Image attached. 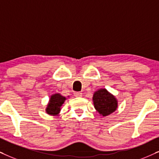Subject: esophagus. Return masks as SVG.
I'll use <instances>...</instances> for the list:
<instances>
[{"instance_id": "esophagus-1", "label": "esophagus", "mask_w": 159, "mask_h": 159, "mask_svg": "<svg viewBox=\"0 0 159 159\" xmlns=\"http://www.w3.org/2000/svg\"><path fill=\"white\" fill-rule=\"evenodd\" d=\"M74 96L76 98H81L82 96H83V94H82L81 92H75V93H74Z\"/></svg>"}]
</instances>
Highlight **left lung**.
I'll return each instance as SVG.
<instances>
[{"instance_id":"obj_1","label":"left lung","mask_w":159,"mask_h":159,"mask_svg":"<svg viewBox=\"0 0 159 159\" xmlns=\"http://www.w3.org/2000/svg\"><path fill=\"white\" fill-rule=\"evenodd\" d=\"M94 107L100 116H106L113 113L118 108V100L114 94L106 89H99L92 97Z\"/></svg>"}]
</instances>
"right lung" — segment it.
<instances>
[{
	"label": "right lung",
	"instance_id": "add662e5",
	"mask_svg": "<svg viewBox=\"0 0 159 159\" xmlns=\"http://www.w3.org/2000/svg\"><path fill=\"white\" fill-rule=\"evenodd\" d=\"M69 98V96H68ZM67 98L61 95L59 93H55L51 95L49 101L46 106V113L51 116H58L61 110V106L63 105Z\"/></svg>",
	"mask_w": 159,
	"mask_h": 159
}]
</instances>
